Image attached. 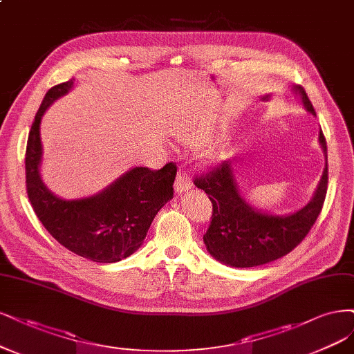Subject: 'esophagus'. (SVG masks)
<instances>
[{"instance_id": "esophagus-1", "label": "esophagus", "mask_w": 354, "mask_h": 354, "mask_svg": "<svg viewBox=\"0 0 354 354\" xmlns=\"http://www.w3.org/2000/svg\"><path fill=\"white\" fill-rule=\"evenodd\" d=\"M190 187H192L190 177L187 176L186 171H183V169H178L177 177H176V185H174L176 193L181 194L183 192H187Z\"/></svg>"}]
</instances>
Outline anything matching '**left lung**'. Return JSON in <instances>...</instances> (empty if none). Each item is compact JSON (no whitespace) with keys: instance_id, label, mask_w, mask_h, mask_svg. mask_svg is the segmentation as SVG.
<instances>
[{"instance_id":"obj_1","label":"left lung","mask_w":354,"mask_h":354,"mask_svg":"<svg viewBox=\"0 0 354 354\" xmlns=\"http://www.w3.org/2000/svg\"><path fill=\"white\" fill-rule=\"evenodd\" d=\"M304 108L316 115L306 91L295 88ZM319 143L325 153V168L313 198L290 215H271L252 208L241 196L231 161H223L211 171L194 178L212 202V221L203 236L205 246L214 258L233 268H252L283 258L308 236L321 214L326 196L328 162L322 130Z\"/></svg>"}]
</instances>
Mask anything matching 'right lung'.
<instances>
[{"instance_id": "add662e5", "label": "right lung", "mask_w": 354, "mask_h": 354, "mask_svg": "<svg viewBox=\"0 0 354 354\" xmlns=\"http://www.w3.org/2000/svg\"><path fill=\"white\" fill-rule=\"evenodd\" d=\"M73 80L48 91L35 115L24 160L26 190L35 214L61 246L89 261L113 263L142 246L155 215L174 196L177 167L168 162L158 171L136 167L93 196L73 201L55 196L39 173V129L46 108L73 88Z\"/></svg>"}]
</instances>
